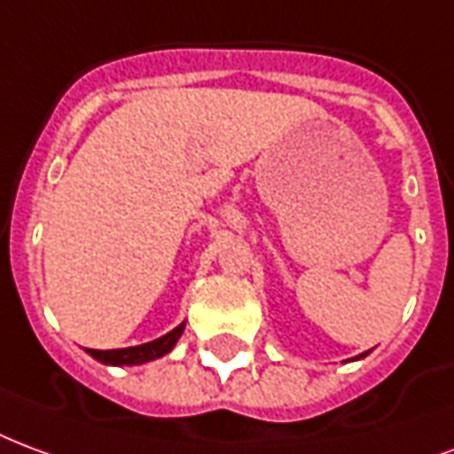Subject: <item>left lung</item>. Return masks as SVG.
Returning a JSON list of instances; mask_svg holds the SVG:
<instances>
[{
  "mask_svg": "<svg viewBox=\"0 0 454 454\" xmlns=\"http://www.w3.org/2000/svg\"><path fill=\"white\" fill-rule=\"evenodd\" d=\"M367 353H370V350H367ZM367 353H363V356H367ZM363 356H360V358H363Z\"/></svg>",
  "mask_w": 454,
  "mask_h": 454,
  "instance_id": "8db88e82",
  "label": "left lung"
}]
</instances>
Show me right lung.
Returning a JSON list of instances; mask_svg holds the SVG:
<instances>
[{
	"label": "right lung",
	"instance_id": "add662e5",
	"mask_svg": "<svg viewBox=\"0 0 454 454\" xmlns=\"http://www.w3.org/2000/svg\"><path fill=\"white\" fill-rule=\"evenodd\" d=\"M184 333V324H178L174 332H168L167 336H161L150 343H142V346H130V348H115V350H91L89 353L96 360H101L106 365H140V363H150L154 358H161L164 353L176 346V340Z\"/></svg>",
	"mask_w": 454,
	"mask_h": 454
}]
</instances>
